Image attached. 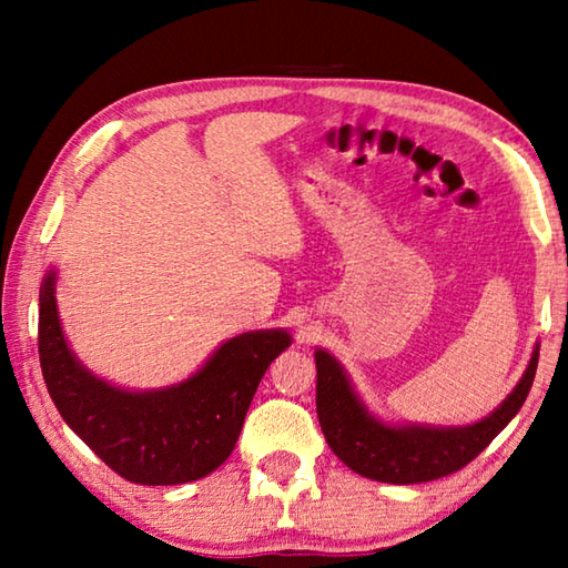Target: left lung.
Masks as SVG:
<instances>
[{
  "instance_id": "8db88e82",
  "label": "left lung",
  "mask_w": 568,
  "mask_h": 568,
  "mask_svg": "<svg viewBox=\"0 0 568 568\" xmlns=\"http://www.w3.org/2000/svg\"><path fill=\"white\" fill-rule=\"evenodd\" d=\"M536 365L538 343L521 381L486 418L468 426H423V423H388L371 413L355 393L341 361L328 351L315 348V368H318L315 406L333 454L355 474L383 484H423L456 474L501 434L521 410L531 390Z\"/></svg>"
}]
</instances>
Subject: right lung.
<instances>
[{
    "mask_svg": "<svg viewBox=\"0 0 568 568\" xmlns=\"http://www.w3.org/2000/svg\"><path fill=\"white\" fill-rule=\"evenodd\" d=\"M57 271L40 287V363L57 410L122 478L178 486L213 474L233 454L267 365L293 343L285 328L225 341L200 371L168 388L130 390L72 353L57 313Z\"/></svg>",
    "mask_w": 568,
    "mask_h": 568,
    "instance_id": "right-lung-1",
    "label": "right lung"
}]
</instances>
